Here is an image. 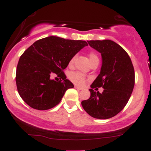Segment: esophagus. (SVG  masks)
I'll use <instances>...</instances> for the list:
<instances>
[{
	"label": "esophagus",
	"instance_id": "esophagus-1",
	"mask_svg": "<svg viewBox=\"0 0 151 151\" xmlns=\"http://www.w3.org/2000/svg\"><path fill=\"white\" fill-rule=\"evenodd\" d=\"M74 88H75V89H77V90H82L83 89V88L79 87V86H74Z\"/></svg>",
	"mask_w": 151,
	"mask_h": 151
}]
</instances>
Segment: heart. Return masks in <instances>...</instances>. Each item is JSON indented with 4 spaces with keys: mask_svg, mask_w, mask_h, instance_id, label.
<instances>
[{
    "mask_svg": "<svg viewBox=\"0 0 151 151\" xmlns=\"http://www.w3.org/2000/svg\"><path fill=\"white\" fill-rule=\"evenodd\" d=\"M75 58L76 57L74 56L71 58V60H70V62H69V65H72V64H73L74 60H75ZM94 58H98V57L96 56L94 53H90L89 54L90 61L92 60ZM70 80L74 83V84H77V85H79V86L84 85V83H85L86 81L85 76H84L83 74H81L80 72H72L70 75Z\"/></svg>",
    "mask_w": 151,
    "mask_h": 151,
    "instance_id": "b5f03b06",
    "label": "heart"
}]
</instances>
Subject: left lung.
<instances>
[{
    "label": "left lung",
    "mask_w": 151,
    "mask_h": 151,
    "mask_svg": "<svg viewBox=\"0 0 151 151\" xmlns=\"http://www.w3.org/2000/svg\"><path fill=\"white\" fill-rule=\"evenodd\" d=\"M91 47L101 53L100 74L89 89V99L81 101L89 115L99 119L114 117L125 107L135 84V72L131 58L121 47L110 40H89ZM102 87V93L92 89Z\"/></svg>",
    "instance_id": "left-lung-1"
}]
</instances>
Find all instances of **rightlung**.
Returning a JSON list of instances; mask_svg holds the SVG:
<instances>
[{
  "instance_id": "1",
  "label": "right lung",
  "mask_w": 151,
  "mask_h": 151,
  "mask_svg": "<svg viewBox=\"0 0 151 151\" xmlns=\"http://www.w3.org/2000/svg\"><path fill=\"white\" fill-rule=\"evenodd\" d=\"M86 41L50 36L38 40L20 56L15 81L20 97L30 107L47 110L60 103L65 91L74 85L67 79L65 70L70 60L84 47ZM56 74L60 80L51 77Z\"/></svg>"
}]
</instances>
